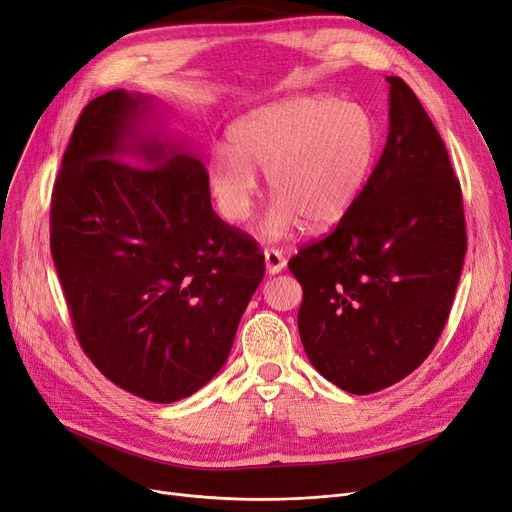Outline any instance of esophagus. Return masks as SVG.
<instances>
[{"label":"esophagus","mask_w":512,"mask_h":512,"mask_svg":"<svg viewBox=\"0 0 512 512\" xmlns=\"http://www.w3.org/2000/svg\"><path fill=\"white\" fill-rule=\"evenodd\" d=\"M285 266H287L285 253L278 251V249H266V268H268L270 276L282 272V270H285Z\"/></svg>","instance_id":"esophagus-1"}]
</instances>
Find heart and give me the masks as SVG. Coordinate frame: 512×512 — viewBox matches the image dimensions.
<instances>
[{
    "mask_svg": "<svg viewBox=\"0 0 512 512\" xmlns=\"http://www.w3.org/2000/svg\"><path fill=\"white\" fill-rule=\"evenodd\" d=\"M230 149L208 156V187L223 219H249L257 175L274 198L263 234L282 238L304 221L327 230L361 198L377 158L380 130L369 109L329 94H297L242 113L227 130Z\"/></svg>",
    "mask_w": 512,
    "mask_h": 512,
    "instance_id": "b5f03b06",
    "label": "heart"
}]
</instances>
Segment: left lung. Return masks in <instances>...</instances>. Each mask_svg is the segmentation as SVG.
<instances>
[{
  "label": "left lung",
  "instance_id": "1",
  "mask_svg": "<svg viewBox=\"0 0 512 512\" xmlns=\"http://www.w3.org/2000/svg\"><path fill=\"white\" fill-rule=\"evenodd\" d=\"M390 84L386 147L352 211L301 249L289 270L314 369L352 394L380 392L418 369L447 323L464 255L460 181L413 90Z\"/></svg>",
  "mask_w": 512,
  "mask_h": 512
}]
</instances>
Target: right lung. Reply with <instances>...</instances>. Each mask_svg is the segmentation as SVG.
I'll return each mask as SVG.
<instances>
[{"instance_id":"obj_1","label":"right lung","mask_w":512,"mask_h":512,"mask_svg":"<svg viewBox=\"0 0 512 512\" xmlns=\"http://www.w3.org/2000/svg\"><path fill=\"white\" fill-rule=\"evenodd\" d=\"M151 113L122 88L84 107L52 189L50 249L94 367L175 403L227 361L266 261L213 211L200 158L147 128Z\"/></svg>"}]
</instances>
